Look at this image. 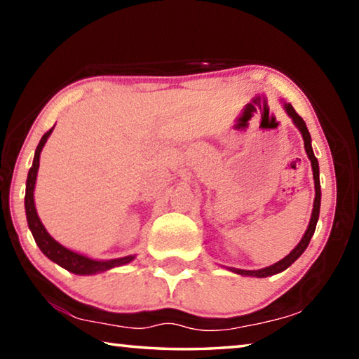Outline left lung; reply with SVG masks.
I'll list each match as a JSON object with an SVG mask.
<instances>
[{"mask_svg": "<svg viewBox=\"0 0 359 359\" xmlns=\"http://www.w3.org/2000/svg\"><path fill=\"white\" fill-rule=\"evenodd\" d=\"M285 111L290 115L291 118H293L294 125L299 128L302 139H304V147H306L307 151V156L309 160L312 163V171H313V180H315V201H313V210H312V217H311V223H309V228L306 231V234L302 236V239L299 244H297L293 250H291L290 255H287L283 259L278 261V263L272 264L269 267H264V269H258V271H244V269H231L236 274H241V276H252V277H267V276H274L278 274V272H282L287 269L288 266H291L294 263V261L301 257L306 250L309 242H311L312 236L315 233V228H317V222H318V215H320V201H321V190H320V169H318V161L317 158L313 155V150H312V145H311V135H309V130L306 126V121L302 120L301 115H297V112L294 111V107L291 104H285Z\"/></svg>", "mask_w": 359, "mask_h": 359, "instance_id": "left-lung-1", "label": "left lung"}]
</instances>
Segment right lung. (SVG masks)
I'll return each mask as SVG.
<instances>
[{
    "instance_id": "add662e5",
    "label": "right lung",
    "mask_w": 359,
    "mask_h": 359,
    "mask_svg": "<svg viewBox=\"0 0 359 359\" xmlns=\"http://www.w3.org/2000/svg\"><path fill=\"white\" fill-rule=\"evenodd\" d=\"M52 130L53 128L48 130L46 135L41 137L39 145L36 147V151H34L33 166L29 168L28 179H27L25 210H27L28 226H29V229H32V234L36 241V244L39 245L41 252L44 253L48 259H52L53 263H57L62 267H65L66 271L72 272V274H79V276L96 274V272H102V271L112 269V267H115V266L130 263L131 259H135V257H125V258L109 259V261H96V259H90L87 257H83V255L72 252V250H69V248H66L62 244H58V242L53 238H50V234L46 231L44 224L41 223L38 214H36L33 191H34V184H36V175H38V169H39L41 150H42V147H44L47 137L50 136Z\"/></svg>"
}]
</instances>
